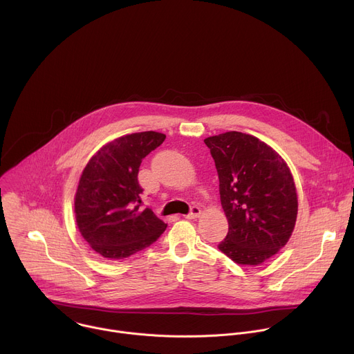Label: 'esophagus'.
Wrapping results in <instances>:
<instances>
[{"label": "esophagus", "instance_id": "obj_1", "mask_svg": "<svg viewBox=\"0 0 354 354\" xmlns=\"http://www.w3.org/2000/svg\"><path fill=\"white\" fill-rule=\"evenodd\" d=\"M200 213H201L200 207H197V206H193V207L190 209V213L186 216V218H189V220H194V218H197V217L200 216Z\"/></svg>", "mask_w": 354, "mask_h": 354}]
</instances>
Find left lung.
<instances>
[{
    "label": "left lung",
    "instance_id": "1",
    "mask_svg": "<svg viewBox=\"0 0 354 354\" xmlns=\"http://www.w3.org/2000/svg\"><path fill=\"white\" fill-rule=\"evenodd\" d=\"M216 162L228 234L218 249L238 265L258 266L288 242L298 212L286 161L259 138L227 131L205 140Z\"/></svg>",
    "mask_w": 354,
    "mask_h": 354
}]
</instances>
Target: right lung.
<instances>
[{
    "label": "right lung",
    "mask_w": 354,
    "mask_h": 354,
    "mask_svg": "<svg viewBox=\"0 0 354 354\" xmlns=\"http://www.w3.org/2000/svg\"><path fill=\"white\" fill-rule=\"evenodd\" d=\"M165 134L142 131L122 136L100 148L85 165L74 197L77 227L99 257L129 258L154 243L167 224L141 209V161L160 147Z\"/></svg>",
    "instance_id": "obj_1"
}]
</instances>
